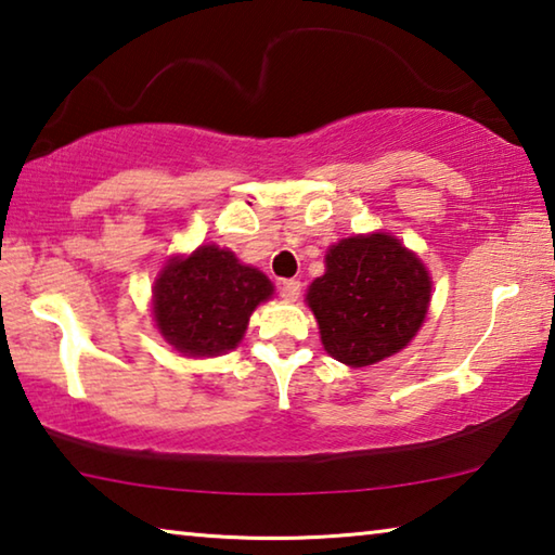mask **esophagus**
I'll list each match as a JSON object with an SVG mask.
<instances>
[{"label": "esophagus", "instance_id": "34e87169", "mask_svg": "<svg viewBox=\"0 0 555 555\" xmlns=\"http://www.w3.org/2000/svg\"><path fill=\"white\" fill-rule=\"evenodd\" d=\"M279 294L284 300H296L300 296V281L298 279H284L279 286Z\"/></svg>", "mask_w": 555, "mask_h": 555}]
</instances>
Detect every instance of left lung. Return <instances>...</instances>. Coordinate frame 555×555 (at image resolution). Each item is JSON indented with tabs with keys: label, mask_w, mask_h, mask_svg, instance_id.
<instances>
[{
	"label": "left lung",
	"mask_w": 555,
	"mask_h": 555,
	"mask_svg": "<svg viewBox=\"0 0 555 555\" xmlns=\"http://www.w3.org/2000/svg\"><path fill=\"white\" fill-rule=\"evenodd\" d=\"M306 304L327 354L370 367L401 352L424 325L430 276L393 234H354L327 249L325 274L308 286Z\"/></svg>",
	"instance_id": "8db88e82"
}]
</instances>
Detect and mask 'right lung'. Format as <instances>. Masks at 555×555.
<instances>
[{
	"label": "right lung",
	"instance_id": "add662e5",
	"mask_svg": "<svg viewBox=\"0 0 555 555\" xmlns=\"http://www.w3.org/2000/svg\"><path fill=\"white\" fill-rule=\"evenodd\" d=\"M271 294L274 284L259 269L218 244H201L168 259L154 281V321L178 352L218 357L240 345L249 315Z\"/></svg>",
	"mask_w": 555,
	"mask_h": 555
}]
</instances>
